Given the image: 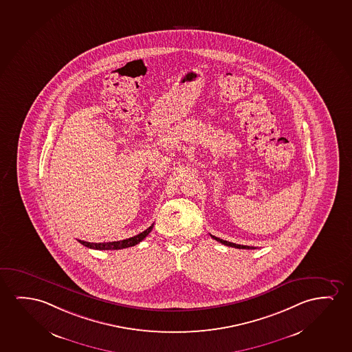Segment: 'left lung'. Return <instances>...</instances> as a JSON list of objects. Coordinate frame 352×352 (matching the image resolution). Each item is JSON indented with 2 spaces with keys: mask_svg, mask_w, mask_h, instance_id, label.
Wrapping results in <instances>:
<instances>
[{
  "mask_svg": "<svg viewBox=\"0 0 352 352\" xmlns=\"http://www.w3.org/2000/svg\"><path fill=\"white\" fill-rule=\"evenodd\" d=\"M211 238L217 240V241L223 243V245H226V246H230V248H245V250H254V248H253V246H243V245H238V243H229V241H226V240H223V239L216 238V236H213V235H211Z\"/></svg>",
  "mask_w": 352,
  "mask_h": 352,
  "instance_id": "8db88e82",
  "label": "left lung"
}]
</instances>
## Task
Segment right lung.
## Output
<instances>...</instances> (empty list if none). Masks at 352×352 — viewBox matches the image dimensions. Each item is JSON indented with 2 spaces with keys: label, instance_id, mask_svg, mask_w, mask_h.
Listing matches in <instances>:
<instances>
[{
  "label": "right lung",
  "instance_id": "right-lung-1",
  "mask_svg": "<svg viewBox=\"0 0 352 352\" xmlns=\"http://www.w3.org/2000/svg\"><path fill=\"white\" fill-rule=\"evenodd\" d=\"M153 229V224L146 229L142 233L135 235L133 238L125 239V240H120V241H112V243H88V241H82L78 240L83 246L88 248H94V250H104V251H113V250H122V248H131L138 243H141L147 235H148Z\"/></svg>",
  "mask_w": 352,
  "mask_h": 352
}]
</instances>
